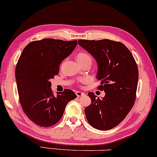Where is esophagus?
Instances as JSON below:
<instances>
[{
    "label": "esophagus",
    "instance_id": "obj_1",
    "mask_svg": "<svg viewBox=\"0 0 157 157\" xmlns=\"http://www.w3.org/2000/svg\"><path fill=\"white\" fill-rule=\"evenodd\" d=\"M76 93L77 97H80L81 96H83V95H85L84 93L80 92V91H76V93Z\"/></svg>",
    "mask_w": 157,
    "mask_h": 157
}]
</instances>
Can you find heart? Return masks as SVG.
Here are the masks:
<instances>
[{"label": "heart", "instance_id": "heart-1", "mask_svg": "<svg viewBox=\"0 0 157 157\" xmlns=\"http://www.w3.org/2000/svg\"><path fill=\"white\" fill-rule=\"evenodd\" d=\"M76 59L77 62H83V61H90V62H92V57H91V56L85 52L79 53L77 56ZM81 82H85V80L82 79V80H81Z\"/></svg>", "mask_w": 157, "mask_h": 157}]
</instances>
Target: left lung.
Segmentation results:
<instances>
[{
  "label": "left lung",
  "mask_w": 157,
  "mask_h": 157,
  "mask_svg": "<svg viewBox=\"0 0 157 157\" xmlns=\"http://www.w3.org/2000/svg\"><path fill=\"white\" fill-rule=\"evenodd\" d=\"M79 45L93 56L98 64V90L105 96L88 93L91 104L85 109L89 124L101 130L118 125L133 106L138 86V69L129 49L123 43L108 39L79 40Z\"/></svg>",
  "instance_id": "left-lung-1"
}]
</instances>
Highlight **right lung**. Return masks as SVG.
Instances as JSON below:
<instances>
[{
    "label": "right lung",
    "instance_id": "obj_1",
    "mask_svg": "<svg viewBox=\"0 0 157 157\" xmlns=\"http://www.w3.org/2000/svg\"><path fill=\"white\" fill-rule=\"evenodd\" d=\"M77 45V40L47 38L29 43L22 51L15 71L19 101L25 114L37 125L55 124L62 117L67 104L77 98L69 89L54 96L50 81Z\"/></svg>",
    "mask_w": 157,
    "mask_h": 157
}]
</instances>
